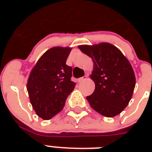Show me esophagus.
<instances>
[{"mask_svg":"<svg viewBox=\"0 0 152 152\" xmlns=\"http://www.w3.org/2000/svg\"><path fill=\"white\" fill-rule=\"evenodd\" d=\"M87 76H84V77H80V78L78 79V82H83V81H84V80H85L86 79H87Z\"/></svg>","mask_w":152,"mask_h":152,"instance_id":"34e87169","label":"esophagus"}]
</instances>
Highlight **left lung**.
Wrapping results in <instances>:
<instances>
[{"label": "left lung", "mask_w": 152, "mask_h": 152, "mask_svg": "<svg viewBox=\"0 0 152 152\" xmlns=\"http://www.w3.org/2000/svg\"><path fill=\"white\" fill-rule=\"evenodd\" d=\"M78 48L94 61L91 78L95 90L86 97L90 105L103 116H116L128 105L133 94L135 77L131 64L121 51L107 42Z\"/></svg>", "instance_id": "1"}]
</instances>
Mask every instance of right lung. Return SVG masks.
Wrapping results in <instances>:
<instances>
[{
    "mask_svg": "<svg viewBox=\"0 0 152 152\" xmlns=\"http://www.w3.org/2000/svg\"><path fill=\"white\" fill-rule=\"evenodd\" d=\"M72 49L53 47L44 53L31 71L27 81L30 103L42 119H52L64 108L75 83L72 68L66 64Z\"/></svg>",
    "mask_w": 152,
    "mask_h": 152,
    "instance_id": "add662e5",
    "label": "right lung"
}]
</instances>
